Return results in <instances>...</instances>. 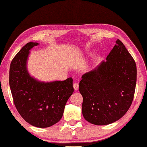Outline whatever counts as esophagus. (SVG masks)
<instances>
[{
	"mask_svg": "<svg viewBox=\"0 0 147 147\" xmlns=\"http://www.w3.org/2000/svg\"><path fill=\"white\" fill-rule=\"evenodd\" d=\"M73 86H74V88L75 90H76V91L78 90V89H79V84H78V83H77V82L74 83Z\"/></svg>",
	"mask_w": 147,
	"mask_h": 147,
	"instance_id": "obj_1",
	"label": "esophagus"
}]
</instances>
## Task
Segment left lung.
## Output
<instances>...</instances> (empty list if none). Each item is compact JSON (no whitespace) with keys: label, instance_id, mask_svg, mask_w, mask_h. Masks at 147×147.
Returning a JSON list of instances; mask_svg holds the SVG:
<instances>
[{"label":"left lung","instance_id":"1","mask_svg":"<svg viewBox=\"0 0 147 147\" xmlns=\"http://www.w3.org/2000/svg\"><path fill=\"white\" fill-rule=\"evenodd\" d=\"M137 69L133 57L120 40L95 70L79 82L85 120L94 125L115 122L125 114L133 100Z\"/></svg>","mask_w":147,"mask_h":147}]
</instances>
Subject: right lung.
<instances>
[{
    "instance_id": "add662e5",
    "label": "right lung",
    "mask_w": 147,
    "mask_h": 147,
    "mask_svg": "<svg viewBox=\"0 0 147 147\" xmlns=\"http://www.w3.org/2000/svg\"><path fill=\"white\" fill-rule=\"evenodd\" d=\"M38 43H27L14 57L9 68V86L19 114L33 126L45 128L61 119L65 106L74 92L73 79L41 82L30 77L26 63L29 50Z\"/></svg>"
}]
</instances>
